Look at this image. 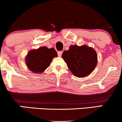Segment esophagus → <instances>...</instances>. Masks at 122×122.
I'll return each mask as SVG.
<instances>
[{"label": "esophagus", "instance_id": "34e87169", "mask_svg": "<svg viewBox=\"0 0 122 122\" xmlns=\"http://www.w3.org/2000/svg\"><path fill=\"white\" fill-rule=\"evenodd\" d=\"M57 53H58V56L61 57V55H62V51H59V52H57Z\"/></svg>", "mask_w": 122, "mask_h": 122}]
</instances>
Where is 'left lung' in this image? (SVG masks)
Wrapping results in <instances>:
<instances>
[{"label":"left lung","mask_w":122,"mask_h":122,"mask_svg":"<svg viewBox=\"0 0 122 122\" xmlns=\"http://www.w3.org/2000/svg\"><path fill=\"white\" fill-rule=\"evenodd\" d=\"M61 57L73 74L79 78L91 74L98 62L96 51L86 45H70L69 50L64 51Z\"/></svg>","instance_id":"8db88e82"}]
</instances>
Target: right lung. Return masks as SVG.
I'll use <instances>...</instances> for the list:
<instances>
[{
  "label": "right lung",
  "mask_w": 122,
  "mask_h": 122,
  "mask_svg": "<svg viewBox=\"0 0 122 122\" xmlns=\"http://www.w3.org/2000/svg\"><path fill=\"white\" fill-rule=\"evenodd\" d=\"M57 53L54 48L46 46L30 50L25 58V61L29 70L35 73H42L49 66L54 57Z\"/></svg>",
  "instance_id": "1"
}]
</instances>
